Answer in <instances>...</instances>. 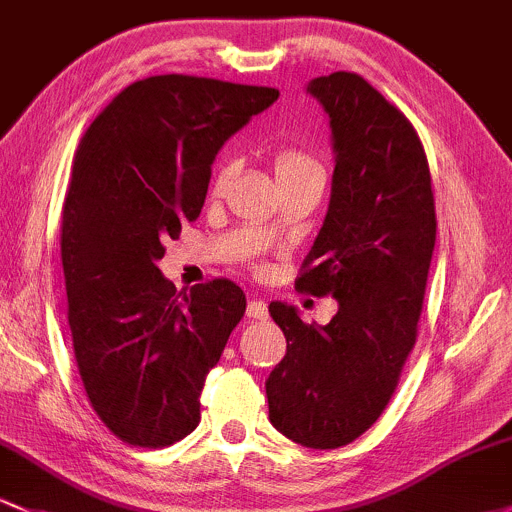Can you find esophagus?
Wrapping results in <instances>:
<instances>
[{
    "instance_id": "34e87169",
    "label": "esophagus",
    "mask_w": 512,
    "mask_h": 512,
    "mask_svg": "<svg viewBox=\"0 0 512 512\" xmlns=\"http://www.w3.org/2000/svg\"><path fill=\"white\" fill-rule=\"evenodd\" d=\"M246 317H251V320H258V322L266 320V317H268L266 302H263L261 298L249 300V307H246Z\"/></svg>"
}]
</instances>
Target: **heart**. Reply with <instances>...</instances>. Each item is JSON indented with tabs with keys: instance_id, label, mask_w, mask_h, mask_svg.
I'll list each match as a JSON object with an SVG mask.
<instances>
[{
	"instance_id": "heart-1",
	"label": "heart",
	"mask_w": 512,
	"mask_h": 512,
	"mask_svg": "<svg viewBox=\"0 0 512 512\" xmlns=\"http://www.w3.org/2000/svg\"><path fill=\"white\" fill-rule=\"evenodd\" d=\"M273 170H276L278 183L290 178H302V175H322L324 178V166L320 158L315 156L312 151H305V148H280V151L273 156ZM234 173V163L224 161L214 168L212 178H210V195L219 197L224 190H227L229 180H232Z\"/></svg>"
}]
</instances>
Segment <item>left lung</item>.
I'll return each instance as SVG.
<instances>
[{
	"instance_id": "1",
	"label": "left lung",
	"mask_w": 512,
	"mask_h": 512,
	"mask_svg": "<svg viewBox=\"0 0 512 512\" xmlns=\"http://www.w3.org/2000/svg\"><path fill=\"white\" fill-rule=\"evenodd\" d=\"M337 151L327 217L295 288L332 295L324 327L271 302L283 361L266 381L268 417L310 449H337L381 417L417 339L437 236L430 163L415 126L356 73L310 82Z\"/></svg>"
}]
</instances>
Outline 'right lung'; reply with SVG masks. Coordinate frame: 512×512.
<instances>
[{
    "label": "right lung",
    "instance_id": "add662e5",
    "mask_svg": "<svg viewBox=\"0 0 512 512\" xmlns=\"http://www.w3.org/2000/svg\"><path fill=\"white\" fill-rule=\"evenodd\" d=\"M276 100V87L156 75L80 139L60 219L68 322L87 400L129 447H170L200 422L246 295L229 278L175 290L156 263L200 217L224 141Z\"/></svg>",
    "mask_w": 512,
    "mask_h": 512
}]
</instances>
